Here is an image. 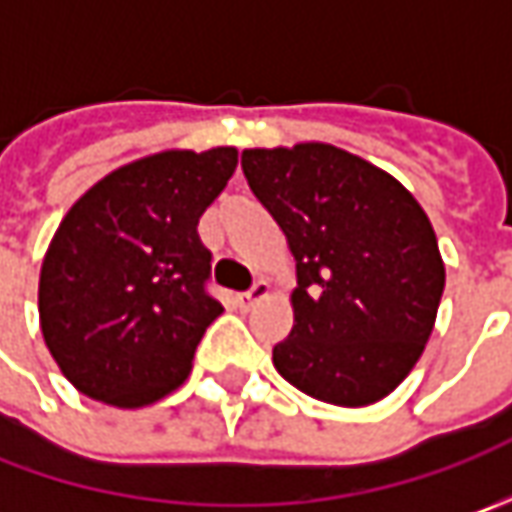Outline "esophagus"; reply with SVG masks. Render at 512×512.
I'll return each mask as SVG.
<instances>
[{"label": "esophagus", "instance_id": "1", "mask_svg": "<svg viewBox=\"0 0 512 512\" xmlns=\"http://www.w3.org/2000/svg\"><path fill=\"white\" fill-rule=\"evenodd\" d=\"M267 293H270V285H267L265 279H259V282L250 287V290H245V293H239V296H236V305L242 307V310H247V307L256 305L259 299H265Z\"/></svg>", "mask_w": 512, "mask_h": 512}]
</instances>
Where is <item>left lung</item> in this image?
<instances>
[{
	"label": "left lung",
	"mask_w": 512,
	"mask_h": 512,
	"mask_svg": "<svg viewBox=\"0 0 512 512\" xmlns=\"http://www.w3.org/2000/svg\"><path fill=\"white\" fill-rule=\"evenodd\" d=\"M242 170L296 259L276 370L319 402L384 399L419 362L442 302L427 213L390 173L325 142L245 150Z\"/></svg>",
	"instance_id": "1"
}]
</instances>
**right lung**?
Returning a JSON list of instances; mask_svg holds the SVG:
<instances>
[{"label": "right lung", "mask_w": 512, "mask_h": 512, "mask_svg": "<svg viewBox=\"0 0 512 512\" xmlns=\"http://www.w3.org/2000/svg\"><path fill=\"white\" fill-rule=\"evenodd\" d=\"M236 162V148L162 150L108 173L65 213L39 273V325L79 393L133 410L185 382L225 310L207 293L196 225Z\"/></svg>", "instance_id": "add662e5"}]
</instances>
